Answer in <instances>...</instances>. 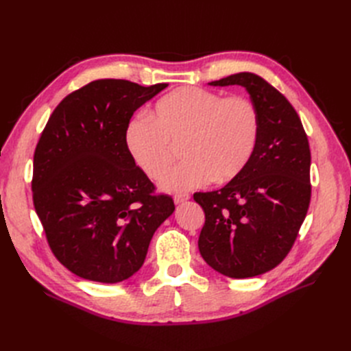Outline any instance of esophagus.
<instances>
[{"mask_svg":"<svg viewBox=\"0 0 351 351\" xmlns=\"http://www.w3.org/2000/svg\"><path fill=\"white\" fill-rule=\"evenodd\" d=\"M190 199V195L189 193H177L174 196V204L176 205H180V204H184V202H187Z\"/></svg>","mask_w":351,"mask_h":351,"instance_id":"34e87169","label":"esophagus"}]
</instances>
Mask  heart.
<instances>
[{"instance_id": "b5f03b06", "label": "heart", "mask_w": 351, "mask_h": 351, "mask_svg": "<svg viewBox=\"0 0 351 351\" xmlns=\"http://www.w3.org/2000/svg\"><path fill=\"white\" fill-rule=\"evenodd\" d=\"M261 115L246 98H226L200 88H180L159 99L151 119L134 117L127 125V151L152 180L161 178L182 146L184 162L161 182L169 193L222 184L237 178L256 151Z\"/></svg>"}]
</instances>
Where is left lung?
Segmentation results:
<instances>
[{
	"mask_svg": "<svg viewBox=\"0 0 351 351\" xmlns=\"http://www.w3.org/2000/svg\"><path fill=\"white\" fill-rule=\"evenodd\" d=\"M239 84L261 115L256 151L246 169L215 192L195 193L205 212L202 258L230 278L274 269L290 252L311 202V149L293 105L272 84L243 71L209 83Z\"/></svg>",
	"mask_w": 351,
	"mask_h": 351,
	"instance_id": "1",
	"label": "left lung"
}]
</instances>
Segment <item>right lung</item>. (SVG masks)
Here are the masks:
<instances>
[{"mask_svg": "<svg viewBox=\"0 0 351 351\" xmlns=\"http://www.w3.org/2000/svg\"><path fill=\"white\" fill-rule=\"evenodd\" d=\"M167 83L101 79L70 93L52 112L34 156V204L56 258L77 277L115 284L142 268L171 196L127 151L132 115Z\"/></svg>", "mask_w": 351, "mask_h": 351, "instance_id": "1", "label": "right lung"}]
</instances>
